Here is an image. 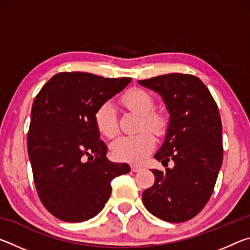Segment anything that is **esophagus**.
<instances>
[{"instance_id":"1","label":"esophagus","mask_w":250,"mask_h":250,"mask_svg":"<svg viewBox=\"0 0 250 250\" xmlns=\"http://www.w3.org/2000/svg\"><path fill=\"white\" fill-rule=\"evenodd\" d=\"M142 168L141 166H138V164H131V171L132 172H138Z\"/></svg>"}]
</instances>
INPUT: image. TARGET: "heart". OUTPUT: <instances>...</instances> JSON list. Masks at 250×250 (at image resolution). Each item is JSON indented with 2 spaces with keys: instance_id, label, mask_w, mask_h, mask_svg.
<instances>
[{
  "instance_id": "heart-1",
  "label": "heart",
  "mask_w": 250,
  "mask_h": 250,
  "mask_svg": "<svg viewBox=\"0 0 250 250\" xmlns=\"http://www.w3.org/2000/svg\"><path fill=\"white\" fill-rule=\"evenodd\" d=\"M121 103L126 109L141 116L140 128L146 126L156 134H161L166 129V118L158 112H152L154 100L149 92L143 89L129 90L122 96ZM95 125L104 137L112 138L118 132L116 110L110 103H104L96 110ZM149 130H142L134 135H122L111 143L112 155L117 160L125 162H141L149 155L155 146V138Z\"/></svg>"
}]
</instances>
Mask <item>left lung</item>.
Listing matches in <instances>:
<instances>
[{"label": "left lung", "instance_id": "left-lung-1", "mask_svg": "<svg viewBox=\"0 0 250 250\" xmlns=\"http://www.w3.org/2000/svg\"><path fill=\"white\" fill-rule=\"evenodd\" d=\"M139 84L162 97L170 115L166 138L154 159L172 168L151 170L154 184L142 194L146 208L160 219L183 223L208 202L223 163L222 121L217 104L200 78L168 74Z\"/></svg>", "mask_w": 250, "mask_h": 250}]
</instances>
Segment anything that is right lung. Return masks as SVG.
I'll list each match as a JSON object with an SVG mask.
<instances>
[{
    "label": "right lung",
    "instance_id": "right-lung-1",
    "mask_svg": "<svg viewBox=\"0 0 250 250\" xmlns=\"http://www.w3.org/2000/svg\"><path fill=\"white\" fill-rule=\"evenodd\" d=\"M131 80L59 73L37 94L27 150L37 193L55 217L70 223L95 217L109 200L111 181L130 172L126 163L107 159L94 116Z\"/></svg>",
    "mask_w": 250,
    "mask_h": 250
}]
</instances>
